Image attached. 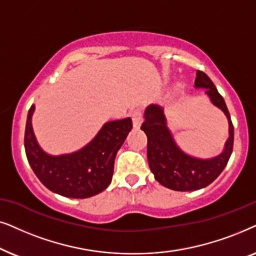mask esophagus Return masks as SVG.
<instances>
[{
    "mask_svg": "<svg viewBox=\"0 0 256 256\" xmlns=\"http://www.w3.org/2000/svg\"><path fill=\"white\" fill-rule=\"evenodd\" d=\"M131 117H132V122H134V128H140V124H142V111L138 110V108H137V110L132 111Z\"/></svg>",
    "mask_w": 256,
    "mask_h": 256,
    "instance_id": "esophagus-1",
    "label": "esophagus"
}]
</instances>
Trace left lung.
<instances>
[{
	"label": "left lung",
	"instance_id": "1",
	"mask_svg": "<svg viewBox=\"0 0 256 256\" xmlns=\"http://www.w3.org/2000/svg\"><path fill=\"white\" fill-rule=\"evenodd\" d=\"M196 88H205L210 103L220 108L228 120V139L222 152L208 159L187 154L176 144L168 126L164 108L150 104L145 108L142 130L148 136V160L154 179L160 185L173 190H196L212 184L226 168L233 151L234 128L224 98L216 85L202 71H196Z\"/></svg>",
	"mask_w": 256,
	"mask_h": 256
}]
</instances>
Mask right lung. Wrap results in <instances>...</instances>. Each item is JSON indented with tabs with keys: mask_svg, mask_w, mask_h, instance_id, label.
Wrapping results in <instances>:
<instances>
[{
	"mask_svg": "<svg viewBox=\"0 0 256 256\" xmlns=\"http://www.w3.org/2000/svg\"><path fill=\"white\" fill-rule=\"evenodd\" d=\"M32 105L26 117L24 148L40 182L51 192L85 199L103 192L114 176V158L132 128L131 118L108 122L90 142L76 152L52 156L40 148L32 128Z\"/></svg>",
	"mask_w": 256,
	"mask_h": 256,
	"instance_id": "obj_1",
	"label": "right lung"
}]
</instances>
